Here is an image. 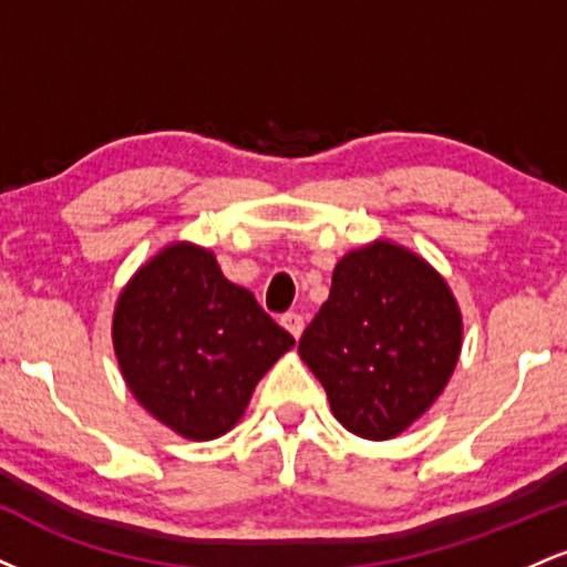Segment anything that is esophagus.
I'll use <instances>...</instances> for the list:
<instances>
[{
    "label": "esophagus",
    "mask_w": 567,
    "mask_h": 567,
    "mask_svg": "<svg viewBox=\"0 0 567 567\" xmlns=\"http://www.w3.org/2000/svg\"><path fill=\"white\" fill-rule=\"evenodd\" d=\"M282 328L288 330V333L292 336V338H298L303 333V317L301 315H296V311H288V315H282Z\"/></svg>",
    "instance_id": "esophagus-1"
}]
</instances>
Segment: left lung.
Instances as JSON below:
<instances>
[{
    "mask_svg": "<svg viewBox=\"0 0 567 567\" xmlns=\"http://www.w3.org/2000/svg\"><path fill=\"white\" fill-rule=\"evenodd\" d=\"M461 351V311L424 258L392 243L347 252L298 354L351 434L389 440L437 400Z\"/></svg>",
    "mask_w": 567,
    "mask_h": 567,
    "instance_id": "1",
    "label": "left lung"
}]
</instances>
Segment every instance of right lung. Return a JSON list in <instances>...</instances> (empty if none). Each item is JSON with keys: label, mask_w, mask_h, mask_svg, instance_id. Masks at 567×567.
<instances>
[{"label": "right lung", "mask_w": 567, "mask_h": 567, "mask_svg": "<svg viewBox=\"0 0 567 567\" xmlns=\"http://www.w3.org/2000/svg\"><path fill=\"white\" fill-rule=\"evenodd\" d=\"M112 333L135 400L188 440L229 432L256 383L296 343L250 290L220 275L210 250L186 243L130 279Z\"/></svg>", "instance_id": "obj_1"}]
</instances>
